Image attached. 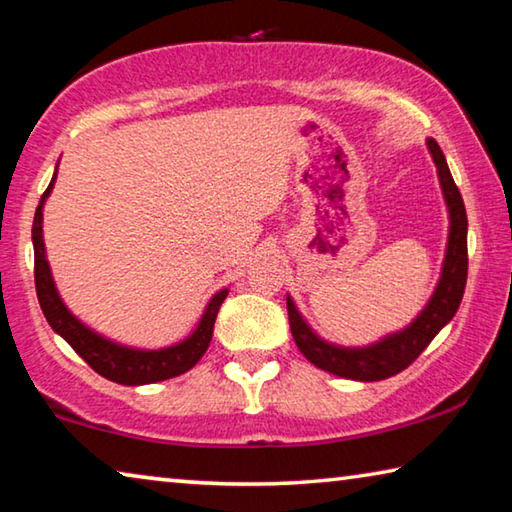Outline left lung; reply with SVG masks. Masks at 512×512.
<instances>
[{
  "instance_id": "obj_1",
  "label": "left lung",
  "mask_w": 512,
  "mask_h": 512,
  "mask_svg": "<svg viewBox=\"0 0 512 512\" xmlns=\"http://www.w3.org/2000/svg\"><path fill=\"white\" fill-rule=\"evenodd\" d=\"M433 163L438 167L440 188L449 208V242L442 276L433 297L417 320L404 331L392 333L370 347L347 349L324 342L313 333L295 308V301L288 297V320L297 347L315 367L335 376H345L354 381H383L399 374L429 347V342L440 333L442 326L456 315L467 283V213L460 190L451 177L445 154L433 138L426 140Z\"/></svg>"
}]
</instances>
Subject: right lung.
Here are the masks:
<instances>
[{"label": "right lung", "mask_w": 512, "mask_h": 512, "mask_svg": "<svg viewBox=\"0 0 512 512\" xmlns=\"http://www.w3.org/2000/svg\"><path fill=\"white\" fill-rule=\"evenodd\" d=\"M56 174L49 181L47 190L40 197V204L33 215L31 226V240H33V276H36V292L40 308L47 317V322L52 329L61 335V338L70 345L77 354L86 360V363L102 374L104 379L122 385H145L172 379L188 372L190 367L197 365V360L206 354L208 345L213 338V324L215 317L220 313L222 301L229 295V290H220L211 299V304L206 306L204 315L197 324V329L188 335L186 340L179 345L154 349V351H142L115 345V342L102 338L95 331H90L86 324H81L77 317L67 311L65 304L58 297L52 272H49V263L45 256V240H43V206L49 192L54 188Z\"/></svg>", "instance_id": "right-lung-1"}]
</instances>
